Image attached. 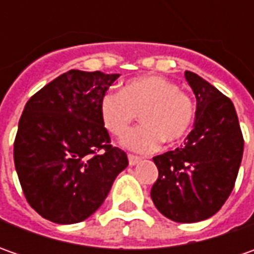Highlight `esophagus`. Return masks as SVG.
Returning <instances> with one entry per match:
<instances>
[{"instance_id": "obj_1", "label": "esophagus", "mask_w": 254, "mask_h": 254, "mask_svg": "<svg viewBox=\"0 0 254 254\" xmlns=\"http://www.w3.org/2000/svg\"><path fill=\"white\" fill-rule=\"evenodd\" d=\"M140 161H141V158H140V157L132 155V154H128V164H130V165H135V164H138Z\"/></svg>"}]
</instances>
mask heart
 I'll list each match as a JSON object with an SVG mask.
<instances>
[{
	"label": "heart",
	"instance_id": "1",
	"mask_svg": "<svg viewBox=\"0 0 254 254\" xmlns=\"http://www.w3.org/2000/svg\"><path fill=\"white\" fill-rule=\"evenodd\" d=\"M100 119L107 131L122 137L140 113L142 126L122 140L126 148L154 152L162 141H181L195 119V103L180 86L162 76H140L123 84L120 92L104 93L100 99Z\"/></svg>",
	"mask_w": 254,
	"mask_h": 254
}]
</instances>
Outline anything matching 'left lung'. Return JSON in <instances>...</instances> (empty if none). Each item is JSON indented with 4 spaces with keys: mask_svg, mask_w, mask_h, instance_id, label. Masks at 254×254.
Instances as JSON below:
<instances>
[{
    "mask_svg": "<svg viewBox=\"0 0 254 254\" xmlns=\"http://www.w3.org/2000/svg\"><path fill=\"white\" fill-rule=\"evenodd\" d=\"M185 79L196 97L195 127L184 147L152 160L155 208L168 219L193 223L213 216L229 198L243 155V135L229 97L193 72Z\"/></svg>",
    "mask_w": 254,
    "mask_h": 254,
    "instance_id": "1",
    "label": "left lung"
}]
</instances>
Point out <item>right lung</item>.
I'll list each match as a JSON object with an SVG mask.
<instances>
[{
  "label": "right lung",
  "mask_w": 254,
  "mask_h": 254,
  "mask_svg": "<svg viewBox=\"0 0 254 254\" xmlns=\"http://www.w3.org/2000/svg\"><path fill=\"white\" fill-rule=\"evenodd\" d=\"M119 76L72 69L25 104L15 170L28 203L45 219L61 225L87 219L128 165L126 152L110 145L99 112Z\"/></svg>",
  "instance_id": "add662e5"
}]
</instances>
